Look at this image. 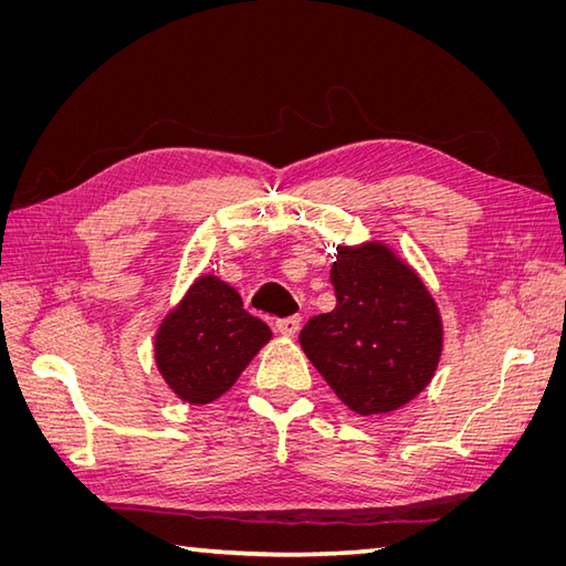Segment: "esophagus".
I'll return each mask as SVG.
<instances>
[{"instance_id": "1", "label": "esophagus", "mask_w": 566, "mask_h": 566, "mask_svg": "<svg viewBox=\"0 0 566 566\" xmlns=\"http://www.w3.org/2000/svg\"><path fill=\"white\" fill-rule=\"evenodd\" d=\"M300 325H302V318H300V316H287V318L276 321V331H279L281 335H285V337H295L297 331H300Z\"/></svg>"}]
</instances>
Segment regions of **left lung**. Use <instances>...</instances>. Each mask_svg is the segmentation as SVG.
I'll return each instance as SVG.
<instances>
[{"mask_svg":"<svg viewBox=\"0 0 566 566\" xmlns=\"http://www.w3.org/2000/svg\"><path fill=\"white\" fill-rule=\"evenodd\" d=\"M331 283L337 304L304 325V354L354 413L401 408L430 385L441 356L432 295L380 243L339 248Z\"/></svg>","mask_w":566,"mask_h":566,"instance_id":"1","label":"left lung"}]
</instances>
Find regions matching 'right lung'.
Wrapping results in <instances>:
<instances>
[{
    "mask_svg": "<svg viewBox=\"0 0 566 566\" xmlns=\"http://www.w3.org/2000/svg\"><path fill=\"white\" fill-rule=\"evenodd\" d=\"M271 337L269 325L217 276H200L156 335L165 382L188 403H210L229 391Z\"/></svg>",
    "mask_w": 566,
    "mask_h": 566,
    "instance_id": "right-lung-1",
    "label": "right lung"
}]
</instances>
